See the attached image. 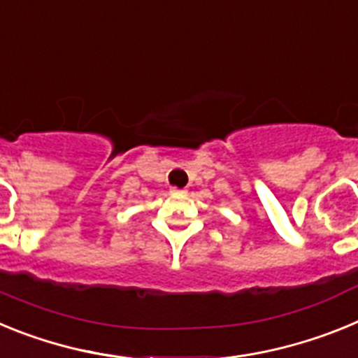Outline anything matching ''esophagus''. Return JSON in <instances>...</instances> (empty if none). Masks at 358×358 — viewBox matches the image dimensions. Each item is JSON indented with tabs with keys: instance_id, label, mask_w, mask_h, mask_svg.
Returning <instances> with one entry per match:
<instances>
[{
	"instance_id": "esophagus-1",
	"label": "esophagus",
	"mask_w": 358,
	"mask_h": 358,
	"mask_svg": "<svg viewBox=\"0 0 358 358\" xmlns=\"http://www.w3.org/2000/svg\"><path fill=\"white\" fill-rule=\"evenodd\" d=\"M173 195H185L186 194V189H181V188H172L170 189Z\"/></svg>"
}]
</instances>
